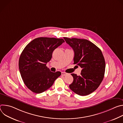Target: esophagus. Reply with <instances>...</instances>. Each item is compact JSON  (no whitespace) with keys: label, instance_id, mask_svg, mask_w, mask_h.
<instances>
[{"label":"esophagus","instance_id":"esophagus-1","mask_svg":"<svg viewBox=\"0 0 123 123\" xmlns=\"http://www.w3.org/2000/svg\"><path fill=\"white\" fill-rule=\"evenodd\" d=\"M61 74H62V75L65 76V75H66L67 74L66 73H65V72H62V73H61Z\"/></svg>","mask_w":123,"mask_h":123}]
</instances>
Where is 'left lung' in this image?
<instances>
[{"label": "left lung", "mask_w": 123, "mask_h": 123, "mask_svg": "<svg viewBox=\"0 0 123 123\" xmlns=\"http://www.w3.org/2000/svg\"><path fill=\"white\" fill-rule=\"evenodd\" d=\"M74 52V64L82 68L81 75L74 74V81L69 86L76 94L85 96L95 91L101 83L105 72V59L101 49L86 39L64 37Z\"/></svg>", "instance_id": "1"}]
</instances>
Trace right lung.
Returning <instances> with one entry per match:
<instances>
[{"instance_id": "1", "label": "right lung", "mask_w": 123, "mask_h": 123, "mask_svg": "<svg viewBox=\"0 0 123 123\" xmlns=\"http://www.w3.org/2000/svg\"><path fill=\"white\" fill-rule=\"evenodd\" d=\"M65 41L62 38L38 37L24 48L19 59V69L23 81L33 92L40 93L49 89L61 74L53 73L46 66L53 51Z\"/></svg>"}]
</instances>
